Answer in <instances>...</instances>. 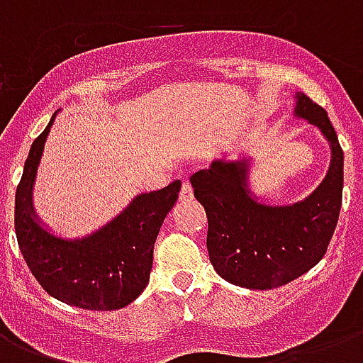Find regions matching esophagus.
<instances>
[{
    "label": "esophagus",
    "instance_id": "obj_1",
    "mask_svg": "<svg viewBox=\"0 0 363 363\" xmlns=\"http://www.w3.org/2000/svg\"><path fill=\"white\" fill-rule=\"evenodd\" d=\"M192 198H194L192 186H190V182L184 181V182H182L181 194H179V199H181V201H190V199H192Z\"/></svg>",
    "mask_w": 363,
    "mask_h": 363
}]
</instances>
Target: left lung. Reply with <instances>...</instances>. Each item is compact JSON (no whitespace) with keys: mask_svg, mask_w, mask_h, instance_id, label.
<instances>
[{"mask_svg":"<svg viewBox=\"0 0 363 363\" xmlns=\"http://www.w3.org/2000/svg\"><path fill=\"white\" fill-rule=\"evenodd\" d=\"M294 116L320 131L330 147L322 182L294 203L259 198L250 184L252 156L230 154L190 177L209 220L207 250L215 271L235 286L271 290L313 269L326 254L343 198V150L328 113L305 94L294 96Z\"/></svg>","mask_w":363,"mask_h":363,"instance_id":"8db88e82","label":"left lung"}]
</instances>
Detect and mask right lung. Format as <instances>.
<instances>
[{"label": "right lung", "mask_w": 363, "mask_h": 363, "mask_svg": "<svg viewBox=\"0 0 363 363\" xmlns=\"http://www.w3.org/2000/svg\"><path fill=\"white\" fill-rule=\"evenodd\" d=\"M56 115L31 145L14 196L20 252L43 290L62 303L88 311L122 309L148 284L154 242L179 198L181 181L137 194L118 215L86 235L65 238L54 232L37 215L33 188Z\"/></svg>", "instance_id": "add662e5"}]
</instances>
